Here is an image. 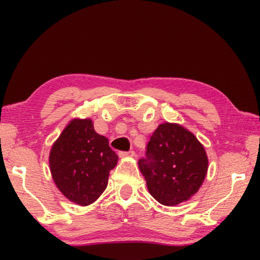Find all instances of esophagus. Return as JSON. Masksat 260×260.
Listing matches in <instances>:
<instances>
[{
  "label": "esophagus",
  "mask_w": 260,
  "mask_h": 260,
  "mask_svg": "<svg viewBox=\"0 0 260 260\" xmlns=\"http://www.w3.org/2000/svg\"><path fill=\"white\" fill-rule=\"evenodd\" d=\"M135 155V151H119L118 152V156L120 158H124V157H127V156H134Z\"/></svg>",
  "instance_id": "obj_1"
}]
</instances>
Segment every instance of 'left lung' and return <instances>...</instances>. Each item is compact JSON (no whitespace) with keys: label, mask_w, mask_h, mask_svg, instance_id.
Returning a JSON list of instances; mask_svg holds the SVG:
<instances>
[{"label":"left lung","mask_w":260,"mask_h":260,"mask_svg":"<svg viewBox=\"0 0 260 260\" xmlns=\"http://www.w3.org/2000/svg\"><path fill=\"white\" fill-rule=\"evenodd\" d=\"M138 167L151 197L165 206H175L189 200L201 187L208 158L190 131L180 124L163 123L151 135Z\"/></svg>","instance_id":"obj_1"}]
</instances>
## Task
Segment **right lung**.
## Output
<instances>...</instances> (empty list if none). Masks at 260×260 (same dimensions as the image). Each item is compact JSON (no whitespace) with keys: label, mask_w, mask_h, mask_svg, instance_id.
<instances>
[{"label":"right lung","mask_w":260,"mask_h":260,"mask_svg":"<svg viewBox=\"0 0 260 260\" xmlns=\"http://www.w3.org/2000/svg\"><path fill=\"white\" fill-rule=\"evenodd\" d=\"M117 161L109 140L95 133L90 118L71 120L49 152L53 181L70 201L80 206L101 197Z\"/></svg>","instance_id":"obj_1"}]
</instances>
